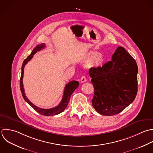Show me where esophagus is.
Instances as JSON below:
<instances>
[{
	"mask_svg": "<svg viewBox=\"0 0 153 153\" xmlns=\"http://www.w3.org/2000/svg\"><path fill=\"white\" fill-rule=\"evenodd\" d=\"M80 81L82 83H85L86 82V78L85 76H82L80 79Z\"/></svg>",
	"mask_w": 153,
	"mask_h": 153,
	"instance_id": "obj_1",
	"label": "esophagus"
}]
</instances>
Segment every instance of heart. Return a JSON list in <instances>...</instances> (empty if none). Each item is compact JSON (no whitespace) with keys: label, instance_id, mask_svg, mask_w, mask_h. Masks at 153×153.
<instances>
[{"label":"heart","instance_id":"1","mask_svg":"<svg viewBox=\"0 0 153 153\" xmlns=\"http://www.w3.org/2000/svg\"><path fill=\"white\" fill-rule=\"evenodd\" d=\"M103 61V58L97 52H90L87 53L83 58L80 60L81 62H91L93 61V64L95 65H100Z\"/></svg>","mask_w":153,"mask_h":153}]
</instances>
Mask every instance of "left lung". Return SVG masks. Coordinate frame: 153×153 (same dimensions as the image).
Here are the masks:
<instances>
[{"mask_svg": "<svg viewBox=\"0 0 153 153\" xmlns=\"http://www.w3.org/2000/svg\"><path fill=\"white\" fill-rule=\"evenodd\" d=\"M89 74L94 87L92 106L98 113L117 114L134 101L138 92V66L124 48L118 47L111 61L102 67L91 68Z\"/></svg>", "mask_w": 153, "mask_h": 153, "instance_id": "8db88e82", "label": "left lung"}]
</instances>
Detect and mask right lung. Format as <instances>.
Masks as SVG:
<instances>
[{
	"instance_id": "add662e5",
	"label": "right lung",
	"mask_w": 153,
	"mask_h": 153,
	"mask_svg": "<svg viewBox=\"0 0 153 153\" xmlns=\"http://www.w3.org/2000/svg\"><path fill=\"white\" fill-rule=\"evenodd\" d=\"M45 48V43H41L39 45H37L31 52V54L28 55L27 58L24 61L22 67H21V78H20V89L21 92L22 93V95L23 97V98L24 100L31 107L34 109L37 113L39 114L43 115V116H55L61 113H62L67 107L70 98L71 97V94L74 92V91L76 89V88H78L79 86V83L78 81H75L73 80L70 82L68 84H67L65 86L64 88V94H63V97L62 98V100L61 102L56 107L50 108V109H43L41 108H39L33 104H32L29 100L27 98L25 92H24V89L23 86V82H22V79H23V75H24V68L25 65V64L31 59V58L33 57V55L37 52V51H40L42 49Z\"/></svg>"
}]
</instances>
